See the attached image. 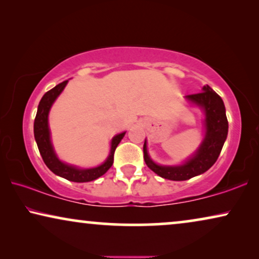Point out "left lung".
Listing matches in <instances>:
<instances>
[{"instance_id": "8db88e82", "label": "left lung", "mask_w": 259, "mask_h": 259, "mask_svg": "<svg viewBox=\"0 0 259 259\" xmlns=\"http://www.w3.org/2000/svg\"><path fill=\"white\" fill-rule=\"evenodd\" d=\"M185 98L193 105L200 107L205 113V138L193 157L183 165H158L147 153L146 140L144 144V159L148 167L161 178L175 182L187 180L206 172L217 161L229 131L224 102L208 84L203 87L201 93L186 95Z\"/></svg>"}]
</instances>
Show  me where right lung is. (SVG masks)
<instances>
[{
    "mask_svg": "<svg viewBox=\"0 0 259 259\" xmlns=\"http://www.w3.org/2000/svg\"><path fill=\"white\" fill-rule=\"evenodd\" d=\"M68 80L63 81V82L59 83L58 86L52 88L51 91H48L44 97H42L40 104L37 107V113L35 116L34 121V137L36 140L38 151L42 159H44L45 164L47 165V167L51 169L53 173H55L56 176L62 177L69 182H75V183H87L92 182V180L98 179L99 177L104 176L106 172L111 168L113 165V160H114V152L115 148L118 146L120 141L125 136L126 132L120 133L118 136H115L112 139L111 143V151H109V155L106 159L104 164L93 168H79L75 166L65 164L62 162L56 155L54 148H53L52 141H51V132H49L48 127V114L51 111L52 105L54 104L56 98L61 94L63 88L66 87Z\"/></svg>",
    "mask_w": 259,
    "mask_h": 259,
    "instance_id": "right-lung-1",
    "label": "right lung"
}]
</instances>
